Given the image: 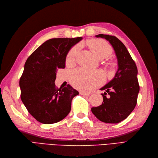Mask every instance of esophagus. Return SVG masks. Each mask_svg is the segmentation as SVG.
Listing matches in <instances>:
<instances>
[{
  "label": "esophagus",
  "mask_w": 158,
  "mask_h": 158,
  "mask_svg": "<svg viewBox=\"0 0 158 158\" xmlns=\"http://www.w3.org/2000/svg\"><path fill=\"white\" fill-rule=\"evenodd\" d=\"M80 94L82 95H85V96H89V95L90 94H88V93H85V92L81 91V92H80Z\"/></svg>",
  "instance_id": "esophagus-1"
}]
</instances>
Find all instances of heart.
Here are the masks:
<instances>
[{
    "mask_svg": "<svg viewBox=\"0 0 158 158\" xmlns=\"http://www.w3.org/2000/svg\"><path fill=\"white\" fill-rule=\"evenodd\" d=\"M87 45L99 59H103L110 56L113 52L112 47L106 40L102 39H91L86 42ZM79 45L73 47L68 52L66 57L67 63H73L79 52ZM111 66L113 63H110ZM103 76L98 71H89L83 69H76L71 73V82L74 87L84 91H89L98 86L103 82Z\"/></svg>",
    "mask_w": 158,
    "mask_h": 158,
    "instance_id": "1",
    "label": "heart"
}]
</instances>
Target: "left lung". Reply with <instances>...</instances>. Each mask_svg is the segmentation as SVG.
Returning <instances> with one entry per match:
<instances>
[{
    "label": "left lung",
    "mask_w": 158,
    "mask_h": 158,
    "mask_svg": "<svg viewBox=\"0 0 158 158\" xmlns=\"http://www.w3.org/2000/svg\"><path fill=\"white\" fill-rule=\"evenodd\" d=\"M95 37L110 43L118 59V69L114 79L100 89L106 91L102 94V104L92 107L91 111L104 123H118L127 118L137 104L139 91L137 66L127 48L115 36L99 34Z\"/></svg>",
    "instance_id": "obj_1"
}]
</instances>
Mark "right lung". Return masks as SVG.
Instances as JSON below:
<instances>
[{
	"label": "right lung",
	"instance_id": "1",
	"mask_svg": "<svg viewBox=\"0 0 158 158\" xmlns=\"http://www.w3.org/2000/svg\"><path fill=\"white\" fill-rule=\"evenodd\" d=\"M82 37L51 39L39 47L26 60L19 81L21 98L33 118L44 124L55 123L69 114L71 102L79 92L70 85L56 88L58 69L65 67L66 56Z\"/></svg>",
	"mask_w": 158,
	"mask_h": 158
}]
</instances>
